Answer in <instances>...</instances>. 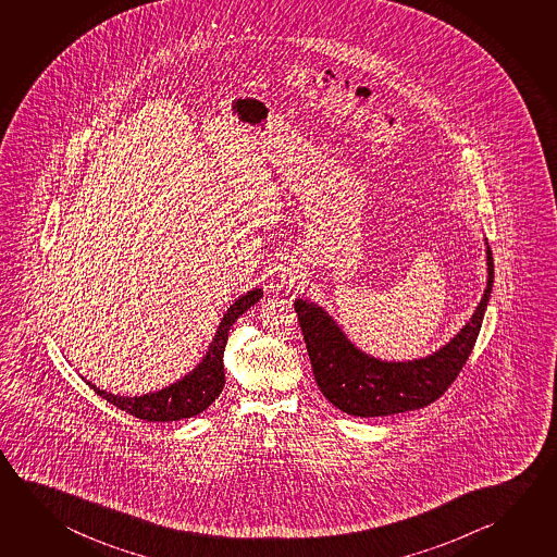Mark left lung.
I'll use <instances>...</instances> for the list:
<instances>
[{"label":"left lung","instance_id":"left-lung-1","mask_svg":"<svg viewBox=\"0 0 557 557\" xmlns=\"http://www.w3.org/2000/svg\"><path fill=\"white\" fill-rule=\"evenodd\" d=\"M487 246V287L466 326L440 350L419 360L387 361L356 348L329 312L295 299L312 373L322 395L351 417H387L422 409L448 389L475 346L493 289V255Z\"/></svg>","mask_w":557,"mask_h":557}]
</instances>
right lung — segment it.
Instances as JSON below:
<instances>
[{"label": "right lung", "instance_id": "1", "mask_svg": "<svg viewBox=\"0 0 557 557\" xmlns=\"http://www.w3.org/2000/svg\"><path fill=\"white\" fill-rule=\"evenodd\" d=\"M262 289H252L243 297H238L228 309L216 326L213 342L209 344L203 360L197 363L194 370L187 373L186 377L177 380L176 383L168 385L164 389L147 393L140 397H123L115 393L99 389L91 381L86 380L89 387L98 393L99 397L109 400L117 409L125 410L137 419L148 422H172V420L191 419L199 412L213 405V400L221 395L225 387V366H223V354H225L228 331L235 324L236 319L248 311L255 302L262 299Z\"/></svg>", "mask_w": 557, "mask_h": 557}]
</instances>
